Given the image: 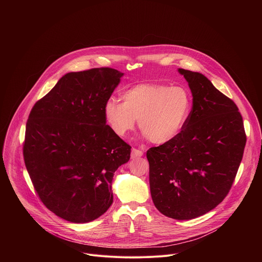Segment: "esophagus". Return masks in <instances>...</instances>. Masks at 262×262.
I'll list each match as a JSON object with an SVG mask.
<instances>
[{"instance_id":"34e87169","label":"esophagus","mask_w":262,"mask_h":262,"mask_svg":"<svg viewBox=\"0 0 262 262\" xmlns=\"http://www.w3.org/2000/svg\"><path fill=\"white\" fill-rule=\"evenodd\" d=\"M143 156V151L140 150V149H137V148H133L132 149V158L133 159H136V158H140Z\"/></svg>"}]
</instances>
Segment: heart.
I'll use <instances>...</instances> for the list:
<instances>
[{"label":"heart","instance_id":"heart-1","mask_svg":"<svg viewBox=\"0 0 262 262\" xmlns=\"http://www.w3.org/2000/svg\"><path fill=\"white\" fill-rule=\"evenodd\" d=\"M123 102L111 97L103 105L108 127L118 137H125L136 126L155 144L176 138L188 122L193 98L183 86L143 83L124 91Z\"/></svg>","mask_w":262,"mask_h":262}]
</instances>
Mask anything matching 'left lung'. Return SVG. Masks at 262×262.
Wrapping results in <instances>:
<instances>
[{"mask_svg": "<svg viewBox=\"0 0 262 262\" xmlns=\"http://www.w3.org/2000/svg\"><path fill=\"white\" fill-rule=\"evenodd\" d=\"M193 95L180 134L147 151L149 184L160 212L191 220L219 205L229 193L243 159L246 133L236 104L202 73L178 69Z\"/></svg>", "mask_w": 262, "mask_h": 262, "instance_id": "obj_1", "label": "left lung"}]
</instances>
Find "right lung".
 Masks as SVG:
<instances>
[{"label":"right lung","instance_id":"obj_1","mask_svg":"<svg viewBox=\"0 0 262 262\" xmlns=\"http://www.w3.org/2000/svg\"><path fill=\"white\" fill-rule=\"evenodd\" d=\"M123 73L68 72L37 101L26 125L24 160L42 203L71 223H88L113 203L112 180L130 146L106 124L103 105Z\"/></svg>","mask_w":262,"mask_h":262}]
</instances>
